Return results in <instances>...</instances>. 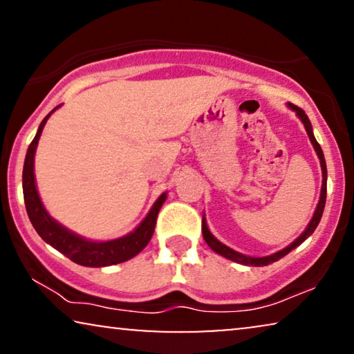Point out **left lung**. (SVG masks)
<instances>
[{"label":"left lung","mask_w":354,"mask_h":354,"mask_svg":"<svg viewBox=\"0 0 354 354\" xmlns=\"http://www.w3.org/2000/svg\"><path fill=\"white\" fill-rule=\"evenodd\" d=\"M288 106L295 111V113H297L298 118L301 119V122L304 124V129H306V132H308V137H309V140H311V143H313L314 149H316L319 159H321V167H322L321 198H319L317 207H316V211H314V216H313L311 222H309V225L306 227V230H304L303 234L299 235L298 239L295 240L292 245L287 246V248H283L282 251H277V253H274V254H270V256H264V258H251V256L241 254V253H239V251H234L232 248H229V246H225L224 243H221V241L217 240L216 236L211 234L209 229H207L206 219H205V217H203L201 230H203V236H205L206 243L211 246L212 251H216V253H219L221 256H224V258L230 259V261H235V263H239V264H245V266H268V264H270V263H275V261H279L280 258H283L285 254H288L290 251H292L293 248H297V246L301 245L303 241L306 240L309 235H313V232L316 230L319 221H321V217H322L324 206H326V196H327V166H326V159H324V153H322V149H321V145H319L317 140L314 138L313 127H311V122H309L308 115L304 114V111H303L301 108H298V106H295V104H292V103H290Z\"/></svg>","instance_id":"obj_1"}]
</instances>
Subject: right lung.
<instances>
[{"label":"right lung","mask_w":354,"mask_h":354,"mask_svg":"<svg viewBox=\"0 0 354 354\" xmlns=\"http://www.w3.org/2000/svg\"><path fill=\"white\" fill-rule=\"evenodd\" d=\"M51 113L41 120L35 138L32 140L30 147L27 149L26 162H24L22 171L24 201H26V209L33 229H35L37 234L40 235L46 243H50L53 248L61 251L62 254L67 256L71 261H74V263L86 266V268H103V266L119 264L133 258V256L138 254L140 251L148 245V241L151 240L154 225H156L158 212L161 209L162 203L166 201V193H162V195L158 198L142 224H140L132 234L125 235L122 239L111 241H88L64 229V227L57 224L53 217H50L45 207H43L35 187V176H33L35 149L38 140H40L41 130L45 127L46 120L51 115Z\"/></svg>","instance_id":"right-lung-1"}]
</instances>
